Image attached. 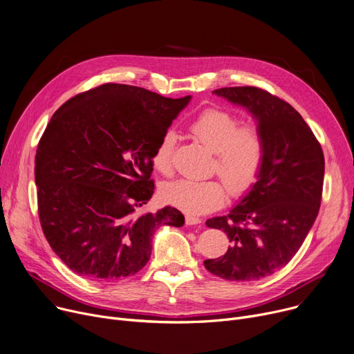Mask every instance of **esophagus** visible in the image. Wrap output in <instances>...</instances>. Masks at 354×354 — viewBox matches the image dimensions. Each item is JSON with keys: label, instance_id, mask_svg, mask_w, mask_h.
I'll return each instance as SVG.
<instances>
[{"label": "esophagus", "instance_id": "34e87169", "mask_svg": "<svg viewBox=\"0 0 354 354\" xmlns=\"http://www.w3.org/2000/svg\"><path fill=\"white\" fill-rule=\"evenodd\" d=\"M185 224L187 225H197V224H201V220L198 218V216H194V215H185Z\"/></svg>", "mask_w": 354, "mask_h": 354}]
</instances>
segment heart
Here are the masks:
<instances>
[{
  "label": "heart",
  "instance_id": "1",
  "mask_svg": "<svg viewBox=\"0 0 354 354\" xmlns=\"http://www.w3.org/2000/svg\"><path fill=\"white\" fill-rule=\"evenodd\" d=\"M189 130L214 151L211 169L226 183L230 194L242 196L250 192L261 174L266 153L265 136L259 124L254 122L241 124L239 118L230 112L205 109L189 124ZM176 142V133L167 130L153 153V166L162 176L173 173ZM225 186L216 178H181L162 187V197L188 214H207L224 204Z\"/></svg>",
  "mask_w": 354,
  "mask_h": 354
}]
</instances>
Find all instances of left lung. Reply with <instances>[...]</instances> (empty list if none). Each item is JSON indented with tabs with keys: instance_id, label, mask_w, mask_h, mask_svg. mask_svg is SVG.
<instances>
[{
	"instance_id": "8db88e82",
	"label": "left lung",
	"mask_w": 354,
	"mask_h": 354,
	"mask_svg": "<svg viewBox=\"0 0 354 354\" xmlns=\"http://www.w3.org/2000/svg\"><path fill=\"white\" fill-rule=\"evenodd\" d=\"M212 93L255 118L266 153L248 194L228 215L207 220V227L228 235L231 247L204 266L227 281H258L283 268L302 247L322 201L324 157L304 118L278 96L254 86Z\"/></svg>"
}]
</instances>
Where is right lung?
I'll return each mask as SVG.
<instances>
[{"instance_id":"right-lung-1","label":"right lung","mask_w":354,"mask_h":354,"mask_svg":"<svg viewBox=\"0 0 354 354\" xmlns=\"http://www.w3.org/2000/svg\"><path fill=\"white\" fill-rule=\"evenodd\" d=\"M189 99L104 84L53 113L35 156L38 214L50 248L79 277L138 274L150 259L154 231L184 225L177 208H139L154 193L156 146Z\"/></svg>"}]
</instances>
